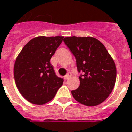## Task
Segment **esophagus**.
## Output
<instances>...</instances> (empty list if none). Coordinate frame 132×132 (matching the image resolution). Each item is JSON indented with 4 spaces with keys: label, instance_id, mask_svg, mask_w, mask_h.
<instances>
[{
    "label": "esophagus",
    "instance_id": "34e87169",
    "mask_svg": "<svg viewBox=\"0 0 132 132\" xmlns=\"http://www.w3.org/2000/svg\"><path fill=\"white\" fill-rule=\"evenodd\" d=\"M71 76H72V74H71V73L69 72V73H67V74H66V76H65V79H69V78H70V77H71Z\"/></svg>",
    "mask_w": 132,
    "mask_h": 132
}]
</instances>
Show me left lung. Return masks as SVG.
<instances>
[{
    "label": "left lung",
    "mask_w": 132,
    "mask_h": 132,
    "mask_svg": "<svg viewBox=\"0 0 132 132\" xmlns=\"http://www.w3.org/2000/svg\"><path fill=\"white\" fill-rule=\"evenodd\" d=\"M75 56L80 85L71 91L75 100L88 106L104 101L112 90L117 79L114 60L104 44L95 38L66 37L63 39Z\"/></svg>",
    "instance_id": "left-lung-1"
}]
</instances>
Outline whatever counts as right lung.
<instances>
[{
  "mask_svg": "<svg viewBox=\"0 0 132 132\" xmlns=\"http://www.w3.org/2000/svg\"><path fill=\"white\" fill-rule=\"evenodd\" d=\"M63 36H38L26 44L14 64V79L21 94L34 104L51 101L62 86L50 59L63 40Z\"/></svg>",
  "mask_w": 132,
  "mask_h": 132,
  "instance_id": "right-lung-1",
  "label": "right lung"
}]
</instances>
